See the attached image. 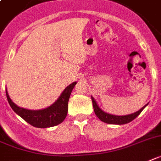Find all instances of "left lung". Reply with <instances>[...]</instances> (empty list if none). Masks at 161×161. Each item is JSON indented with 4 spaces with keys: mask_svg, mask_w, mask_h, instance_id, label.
<instances>
[{
    "mask_svg": "<svg viewBox=\"0 0 161 161\" xmlns=\"http://www.w3.org/2000/svg\"><path fill=\"white\" fill-rule=\"evenodd\" d=\"M91 99H92L93 107H94V111H95V115H96L102 122L108 123V124H119V125L126 124V123H130V122H131L132 120H134V119H136V117L142 113V111L146 108V106L148 104V103H147V105H145L144 107L142 108L140 110H138V111L133 113V114H128V115H123V116H117V115H113V114H108V113H105L104 111H103V110L99 107L97 102L95 101V99H94L92 96H91Z\"/></svg>",
    "mask_w": 161,
    "mask_h": 161,
    "instance_id": "obj_1",
    "label": "left lung"
}]
</instances>
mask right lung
Wrapping results in <instances>:
<instances>
[{"mask_svg":"<svg viewBox=\"0 0 161 161\" xmlns=\"http://www.w3.org/2000/svg\"><path fill=\"white\" fill-rule=\"evenodd\" d=\"M76 82H73L65 89L61 95L52 105L39 110H30L17 106L12 102L6 90L7 100L10 107L15 114L21 117L30 125L39 128H46L57 126L62 123L66 119L68 110V101L71 93Z\"/></svg>","mask_w":161,"mask_h":161,"instance_id":"obj_1","label":"right lung"}]
</instances>
